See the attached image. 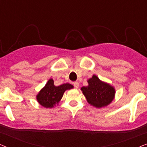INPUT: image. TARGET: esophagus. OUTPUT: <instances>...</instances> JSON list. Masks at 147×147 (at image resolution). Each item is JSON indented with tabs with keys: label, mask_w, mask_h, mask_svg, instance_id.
Instances as JSON below:
<instances>
[{
	"label": "esophagus",
	"mask_w": 147,
	"mask_h": 147,
	"mask_svg": "<svg viewBox=\"0 0 147 147\" xmlns=\"http://www.w3.org/2000/svg\"><path fill=\"white\" fill-rule=\"evenodd\" d=\"M74 86L76 88H78L80 86V84L78 83V82H74Z\"/></svg>",
	"instance_id": "34e87169"
}]
</instances>
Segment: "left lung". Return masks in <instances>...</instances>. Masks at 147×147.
<instances>
[{"instance_id": "obj_1", "label": "left lung", "mask_w": 147, "mask_h": 147, "mask_svg": "<svg viewBox=\"0 0 147 147\" xmlns=\"http://www.w3.org/2000/svg\"><path fill=\"white\" fill-rule=\"evenodd\" d=\"M87 82L88 86L82 87L81 90L88 104L94 107L101 108L113 101L116 94L114 86L100 80L96 75H93Z\"/></svg>"}]
</instances>
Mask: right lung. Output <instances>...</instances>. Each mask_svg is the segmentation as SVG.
<instances>
[{
    "label": "right lung",
    "instance_id": "add662e5",
    "mask_svg": "<svg viewBox=\"0 0 147 147\" xmlns=\"http://www.w3.org/2000/svg\"><path fill=\"white\" fill-rule=\"evenodd\" d=\"M72 88H74V86L69 83L56 86L54 85V80L50 78L45 86L36 96V99L38 103L43 107L52 108L58 105L63 97L64 92Z\"/></svg>",
    "mask_w": 147,
    "mask_h": 147
}]
</instances>
